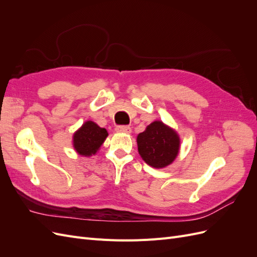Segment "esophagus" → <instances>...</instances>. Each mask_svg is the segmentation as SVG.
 Listing matches in <instances>:
<instances>
[{
  "label": "esophagus",
  "instance_id": "1",
  "mask_svg": "<svg viewBox=\"0 0 257 257\" xmlns=\"http://www.w3.org/2000/svg\"><path fill=\"white\" fill-rule=\"evenodd\" d=\"M115 131L116 132H120V133H126V134H130L132 132V128L127 125H119L115 127Z\"/></svg>",
  "mask_w": 257,
  "mask_h": 257
}]
</instances>
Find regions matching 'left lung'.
I'll return each instance as SVG.
<instances>
[{
  "label": "left lung",
  "instance_id": "left-lung-1",
  "mask_svg": "<svg viewBox=\"0 0 257 257\" xmlns=\"http://www.w3.org/2000/svg\"><path fill=\"white\" fill-rule=\"evenodd\" d=\"M138 152L143 160L154 168L172 164L180 149L177 132L162 121H154L137 136Z\"/></svg>",
  "mask_w": 257,
  "mask_h": 257
}]
</instances>
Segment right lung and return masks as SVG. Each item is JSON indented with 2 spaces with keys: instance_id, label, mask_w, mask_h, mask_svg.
I'll list each match as a JSON object with an SVG mask.
<instances>
[{
  "instance_id": "right-lung-1",
  "label": "right lung",
  "mask_w": 257,
  "mask_h": 257,
  "mask_svg": "<svg viewBox=\"0 0 257 257\" xmlns=\"http://www.w3.org/2000/svg\"><path fill=\"white\" fill-rule=\"evenodd\" d=\"M107 136L106 128L99 127L93 121H87L78 131L75 132L73 136L74 149L83 157H90L98 151Z\"/></svg>"
}]
</instances>
